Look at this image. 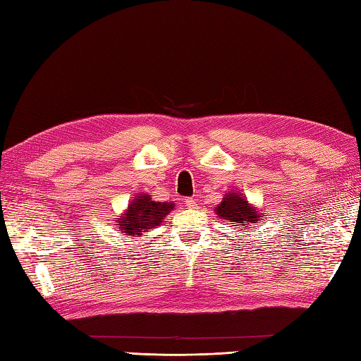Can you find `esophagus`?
<instances>
[{
    "instance_id": "1",
    "label": "esophagus",
    "mask_w": 361,
    "mask_h": 361,
    "mask_svg": "<svg viewBox=\"0 0 361 361\" xmlns=\"http://www.w3.org/2000/svg\"><path fill=\"white\" fill-rule=\"evenodd\" d=\"M185 206L188 207V209H197V207H198L197 201H195L193 198H187V200H185Z\"/></svg>"
}]
</instances>
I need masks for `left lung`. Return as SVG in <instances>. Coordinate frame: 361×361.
Listing matches in <instances>:
<instances>
[{"mask_svg": "<svg viewBox=\"0 0 361 361\" xmlns=\"http://www.w3.org/2000/svg\"><path fill=\"white\" fill-rule=\"evenodd\" d=\"M216 214L222 220H226L233 228L241 233H244L245 230H254L255 225L263 222L264 217L239 192H228L224 195L222 203L216 207Z\"/></svg>", "mask_w": 361, "mask_h": 361, "instance_id": "left-lung-1", "label": "left lung"}]
</instances>
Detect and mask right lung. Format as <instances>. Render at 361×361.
Instances as JSON below:
<instances>
[{
  "label": "right lung",
  "mask_w": 361,
  "mask_h": 361,
  "mask_svg": "<svg viewBox=\"0 0 361 361\" xmlns=\"http://www.w3.org/2000/svg\"><path fill=\"white\" fill-rule=\"evenodd\" d=\"M173 207L174 203L154 201L147 193L137 195L128 204V209L125 211V214L116 220L117 230L131 238L142 235L144 231L160 225L161 220L173 211Z\"/></svg>",
  "instance_id": "1"
}]
</instances>
